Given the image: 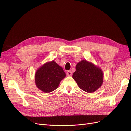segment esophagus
I'll return each instance as SVG.
<instances>
[{
  "mask_svg": "<svg viewBox=\"0 0 131 131\" xmlns=\"http://www.w3.org/2000/svg\"><path fill=\"white\" fill-rule=\"evenodd\" d=\"M67 75H68V76H71V75H72V71H71V70H68V72H67Z\"/></svg>",
  "mask_w": 131,
  "mask_h": 131,
  "instance_id": "34e87169",
  "label": "esophagus"
}]
</instances>
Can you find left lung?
I'll use <instances>...</instances> for the list:
<instances>
[{
  "instance_id": "1",
  "label": "left lung",
  "mask_w": 131,
  "mask_h": 131,
  "mask_svg": "<svg viewBox=\"0 0 131 131\" xmlns=\"http://www.w3.org/2000/svg\"><path fill=\"white\" fill-rule=\"evenodd\" d=\"M73 78L79 87L88 93H92L102 86L103 81L102 70L92 63L82 60L76 66Z\"/></svg>"
}]
</instances>
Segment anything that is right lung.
<instances>
[{
	"mask_svg": "<svg viewBox=\"0 0 131 131\" xmlns=\"http://www.w3.org/2000/svg\"><path fill=\"white\" fill-rule=\"evenodd\" d=\"M65 77L63 68L52 61L45 63L38 69L35 75V84L43 92H51L58 88Z\"/></svg>",
	"mask_w": 131,
	"mask_h": 131,
	"instance_id": "right-lung-1",
	"label": "right lung"
}]
</instances>
